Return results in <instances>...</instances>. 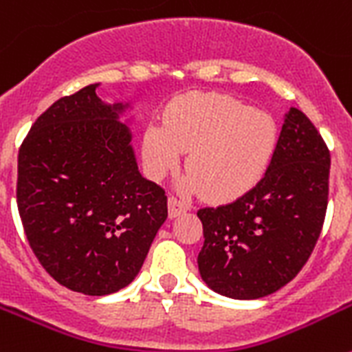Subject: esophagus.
Segmentation results:
<instances>
[{
    "mask_svg": "<svg viewBox=\"0 0 352 352\" xmlns=\"http://www.w3.org/2000/svg\"><path fill=\"white\" fill-rule=\"evenodd\" d=\"M190 210V204L185 203V201H182V199L174 197V195H170L169 197V214L170 217H178V214L185 213V211Z\"/></svg>",
    "mask_w": 352,
    "mask_h": 352,
    "instance_id": "esophagus-1",
    "label": "esophagus"
}]
</instances>
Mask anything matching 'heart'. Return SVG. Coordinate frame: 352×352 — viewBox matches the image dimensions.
I'll return each mask as SVG.
<instances>
[{
	"label": "heart",
	"instance_id": "1",
	"mask_svg": "<svg viewBox=\"0 0 352 352\" xmlns=\"http://www.w3.org/2000/svg\"><path fill=\"white\" fill-rule=\"evenodd\" d=\"M278 144L272 114L234 96L194 93L174 100L166 123L146 129L144 166L151 178H164L188 151L185 190H204L213 201H231L256 186Z\"/></svg>",
	"mask_w": 352,
	"mask_h": 352
}]
</instances>
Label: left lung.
Listing matches in <instances>:
<instances>
[{"mask_svg":"<svg viewBox=\"0 0 352 352\" xmlns=\"http://www.w3.org/2000/svg\"><path fill=\"white\" fill-rule=\"evenodd\" d=\"M329 162L312 121L291 109L261 182L232 203L197 211L204 232L199 272L214 292L256 300L301 272L324 223Z\"/></svg>","mask_w":352,"mask_h":352,"instance_id":"left-lung-1","label":"left lung"}]
</instances>
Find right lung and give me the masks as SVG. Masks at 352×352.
<instances>
[{"label": "right lung", "mask_w": 352, "mask_h": 352, "mask_svg": "<svg viewBox=\"0 0 352 352\" xmlns=\"http://www.w3.org/2000/svg\"><path fill=\"white\" fill-rule=\"evenodd\" d=\"M98 84L56 100L19 149L17 208L31 250L58 284L104 296L135 278L167 219V195L141 176L123 105Z\"/></svg>", "instance_id": "obj_1"}]
</instances>
